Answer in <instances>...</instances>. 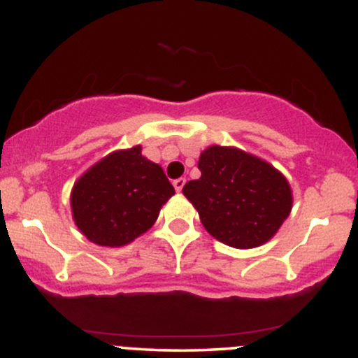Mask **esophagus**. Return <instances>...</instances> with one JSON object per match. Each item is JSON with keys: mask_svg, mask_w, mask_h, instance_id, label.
<instances>
[{"mask_svg": "<svg viewBox=\"0 0 358 358\" xmlns=\"http://www.w3.org/2000/svg\"><path fill=\"white\" fill-rule=\"evenodd\" d=\"M173 187L176 192H182L183 187H185V178H176L173 182Z\"/></svg>", "mask_w": 358, "mask_h": 358, "instance_id": "1", "label": "esophagus"}]
</instances>
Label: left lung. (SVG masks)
Returning <instances> with one entry per match:
<instances>
[{
  "mask_svg": "<svg viewBox=\"0 0 358 358\" xmlns=\"http://www.w3.org/2000/svg\"><path fill=\"white\" fill-rule=\"evenodd\" d=\"M202 176L183 187L210 236L236 249L268 242L293 205L287 180L264 159L237 148L210 146L200 155Z\"/></svg>",
  "mask_w": 358,
  "mask_h": 358,
  "instance_id": "8db88e82",
  "label": "left lung"
}]
</instances>
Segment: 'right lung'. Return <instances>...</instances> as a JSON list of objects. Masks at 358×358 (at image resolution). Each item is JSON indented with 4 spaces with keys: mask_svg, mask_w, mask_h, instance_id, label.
<instances>
[{
    "mask_svg": "<svg viewBox=\"0 0 358 358\" xmlns=\"http://www.w3.org/2000/svg\"><path fill=\"white\" fill-rule=\"evenodd\" d=\"M171 195L175 188L163 168L134 146L108 155L77 180L72 215L90 242L121 248L155 224Z\"/></svg>",
    "mask_w": 358,
    "mask_h": 358,
    "instance_id": "obj_1",
    "label": "right lung"
}]
</instances>
